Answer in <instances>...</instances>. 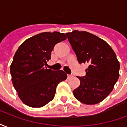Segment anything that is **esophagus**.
<instances>
[{
    "instance_id": "34e87169",
    "label": "esophagus",
    "mask_w": 127,
    "mask_h": 127,
    "mask_svg": "<svg viewBox=\"0 0 127 127\" xmlns=\"http://www.w3.org/2000/svg\"><path fill=\"white\" fill-rule=\"evenodd\" d=\"M73 77V75H67V78H68V79H71V78H72Z\"/></svg>"
}]
</instances>
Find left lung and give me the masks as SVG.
Returning <instances> with one entry per match:
<instances>
[{"label":"left lung","mask_w":127,"mask_h":127,"mask_svg":"<svg viewBox=\"0 0 127 127\" xmlns=\"http://www.w3.org/2000/svg\"><path fill=\"white\" fill-rule=\"evenodd\" d=\"M79 63H88L86 75L77 77L80 85L73 91L78 101L87 105L100 103L109 95L119 77L120 63L112 48L103 39L86 31L67 32Z\"/></svg>","instance_id":"8db88e82"}]
</instances>
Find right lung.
Listing matches in <instances>:
<instances>
[{
    "instance_id": "right-lung-1",
    "label": "right lung",
    "mask_w": 127,
    "mask_h": 127,
    "mask_svg": "<svg viewBox=\"0 0 127 127\" xmlns=\"http://www.w3.org/2000/svg\"><path fill=\"white\" fill-rule=\"evenodd\" d=\"M66 39L59 32H42L24 41L18 47L10 66L14 88L24 103L41 107L53 100L59 83L67 75L62 70L46 67L56 44Z\"/></svg>"
}]
</instances>
